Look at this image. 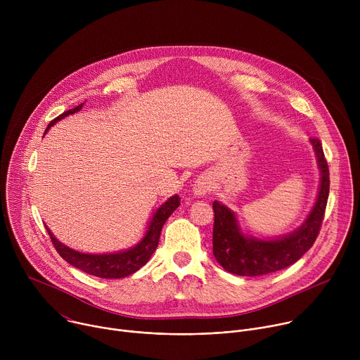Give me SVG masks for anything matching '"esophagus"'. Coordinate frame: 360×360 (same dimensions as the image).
Returning <instances> with one entry per match:
<instances>
[{"label": "esophagus", "mask_w": 360, "mask_h": 360, "mask_svg": "<svg viewBox=\"0 0 360 360\" xmlns=\"http://www.w3.org/2000/svg\"><path fill=\"white\" fill-rule=\"evenodd\" d=\"M212 189V181L208 176H200L193 184V195L205 196Z\"/></svg>", "instance_id": "34e87169"}]
</instances>
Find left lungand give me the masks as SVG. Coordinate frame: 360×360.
<instances>
[{
	"mask_svg": "<svg viewBox=\"0 0 360 360\" xmlns=\"http://www.w3.org/2000/svg\"><path fill=\"white\" fill-rule=\"evenodd\" d=\"M321 185L316 202L306 221L293 232L276 239H258L246 236L236 221V215L221 202L215 200L214 222V255L218 264L228 272L239 276H261L285 269L299 261L304 252L315 243L323 221L329 196V168L323 148L318 138H312Z\"/></svg>",
	"mask_w": 360,
	"mask_h": 360,
	"instance_id": "obj_1",
	"label": "left lung"
}]
</instances>
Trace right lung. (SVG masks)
Listing matches in <instances>:
<instances>
[{
	"instance_id": "right-lung-1",
	"label": "right lung",
	"mask_w": 360,
	"mask_h": 360,
	"mask_svg": "<svg viewBox=\"0 0 360 360\" xmlns=\"http://www.w3.org/2000/svg\"><path fill=\"white\" fill-rule=\"evenodd\" d=\"M82 105L84 104H79L78 107L63 112L60 117L51 121L45 129V134L60 120L78 112L82 108ZM179 205H181V198L178 195L171 196L167 202H164L161 205V207L157 210V212L152 215V218L148 224V229H146L143 238L139 240V243L127 250L115 252V253L95 255V253H82V252L74 250V249L65 246L64 243H61L53 235V232L48 229L46 225H45V228H46V232H48L51 240H53V245L56 246L57 252L60 253L61 258L65 259L68 264H71L77 269H81L82 272L89 274L92 276L104 278V279H120V278L132 275L134 272L141 269L149 261L152 253L155 252V249L158 246L164 224L172 215V212L179 207Z\"/></svg>"
}]
</instances>
